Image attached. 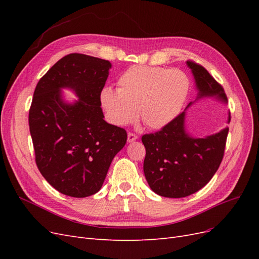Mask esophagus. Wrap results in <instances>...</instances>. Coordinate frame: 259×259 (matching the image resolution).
Listing matches in <instances>:
<instances>
[{"label": "esophagus", "mask_w": 259, "mask_h": 259, "mask_svg": "<svg viewBox=\"0 0 259 259\" xmlns=\"http://www.w3.org/2000/svg\"><path fill=\"white\" fill-rule=\"evenodd\" d=\"M137 138H138V137H137V135L133 134V133H128V134H127V142H128V143L135 142V140H136Z\"/></svg>", "instance_id": "obj_1"}]
</instances>
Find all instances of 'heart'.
<instances>
[{"label":"heart","mask_w":259,"mask_h":259,"mask_svg":"<svg viewBox=\"0 0 259 259\" xmlns=\"http://www.w3.org/2000/svg\"><path fill=\"white\" fill-rule=\"evenodd\" d=\"M189 90V79L178 69L136 65L120 75L117 90H101L99 99L107 120L115 126L135 122L139 112L148 127L159 130L176 119Z\"/></svg>","instance_id":"b5f03b06"}]
</instances>
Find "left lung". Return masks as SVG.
Masks as SVG:
<instances>
[{"label": "left lung", "instance_id": "left-lung-1", "mask_svg": "<svg viewBox=\"0 0 259 259\" xmlns=\"http://www.w3.org/2000/svg\"><path fill=\"white\" fill-rule=\"evenodd\" d=\"M198 96L166 126L142 138L146 148L144 173L151 190L161 197L185 198L204 187L221 165L229 127L205 137L193 136L186 127L187 109L203 98L227 105V96L205 68L187 61ZM227 123H230L228 112Z\"/></svg>", "mask_w": 259, "mask_h": 259}]
</instances>
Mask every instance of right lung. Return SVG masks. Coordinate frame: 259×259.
<instances>
[{"label": "right lung", "mask_w": 259, "mask_h": 259, "mask_svg": "<svg viewBox=\"0 0 259 259\" xmlns=\"http://www.w3.org/2000/svg\"><path fill=\"white\" fill-rule=\"evenodd\" d=\"M112 65L83 54L58 60L38 81L29 111L35 162L42 176L62 194L86 198L100 190L125 130L104 120L100 92ZM62 89L78 97L65 99Z\"/></svg>", "instance_id": "obj_1"}]
</instances>
